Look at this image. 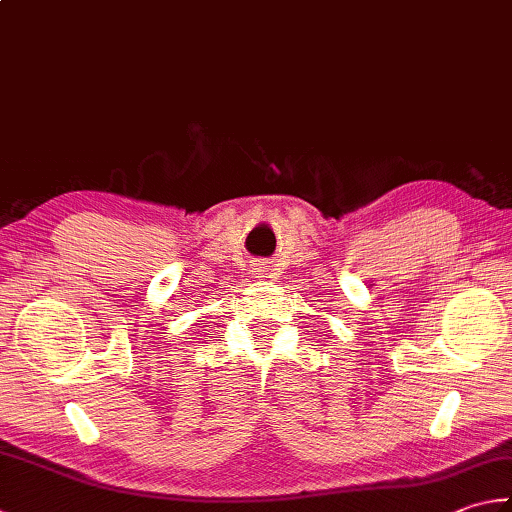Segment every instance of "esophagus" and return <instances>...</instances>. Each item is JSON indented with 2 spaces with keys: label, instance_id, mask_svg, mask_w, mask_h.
<instances>
[{
  "label": "esophagus",
  "instance_id": "esophagus-1",
  "mask_svg": "<svg viewBox=\"0 0 512 512\" xmlns=\"http://www.w3.org/2000/svg\"><path fill=\"white\" fill-rule=\"evenodd\" d=\"M267 265L265 263H256V272H267Z\"/></svg>",
  "mask_w": 512,
  "mask_h": 512
}]
</instances>
